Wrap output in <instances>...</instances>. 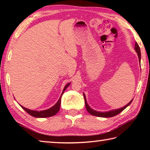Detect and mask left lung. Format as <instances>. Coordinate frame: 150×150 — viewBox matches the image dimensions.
<instances>
[{
    "mask_svg": "<svg viewBox=\"0 0 150 150\" xmlns=\"http://www.w3.org/2000/svg\"><path fill=\"white\" fill-rule=\"evenodd\" d=\"M135 50L136 52L138 53V55L139 57V60L140 61L141 59V52H140V49H139V47L138 44H137V42H136L135 44ZM83 96H84V98H85V107L87 110L88 112V113L91 114V115L93 116H98V117H103V118H109V117H112V116H115L116 115H118L119 113H120L122 111L124 110L127 106L128 105H130L131 103L132 102L133 100H132L130 103H129L128 105H126V106H124V107L119 108V109H116V110H112L108 112H97L96 110H94L93 109L91 108L87 103V100H86V97L85 94H83Z\"/></svg>",
    "mask_w": 150,
    "mask_h": 150,
    "instance_id": "1",
    "label": "left lung"
}]
</instances>
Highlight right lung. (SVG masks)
<instances>
[{"label": "right lung", "instance_id": "right-lung-1", "mask_svg": "<svg viewBox=\"0 0 150 150\" xmlns=\"http://www.w3.org/2000/svg\"><path fill=\"white\" fill-rule=\"evenodd\" d=\"M69 85H70L69 83H68L67 85H66V86L64 87V89H63V91L62 95L60 96L59 99L57 101V103L55 104L54 106H52V108L47 109V110H42V111H35V110H29V109L24 108V106H21V107L23 108L24 110L26 112L28 113L30 115L34 116V117H36V118H47V117H50V116H52L55 115H56V114L57 113V112L59 110V108H60L62 96L63 95V92H64L66 88L69 87Z\"/></svg>", "mask_w": 150, "mask_h": 150}]
</instances>
